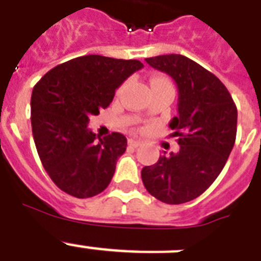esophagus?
Masks as SVG:
<instances>
[{
    "label": "esophagus",
    "instance_id": "esophagus-1",
    "mask_svg": "<svg viewBox=\"0 0 261 261\" xmlns=\"http://www.w3.org/2000/svg\"><path fill=\"white\" fill-rule=\"evenodd\" d=\"M142 144V142L140 140H137V139H128V146L131 147H138Z\"/></svg>",
    "mask_w": 261,
    "mask_h": 261
}]
</instances>
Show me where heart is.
Listing matches in <instances>:
<instances>
[{
	"label": "heart",
	"mask_w": 261,
	"mask_h": 261,
	"mask_svg": "<svg viewBox=\"0 0 261 261\" xmlns=\"http://www.w3.org/2000/svg\"><path fill=\"white\" fill-rule=\"evenodd\" d=\"M149 84H151V88L152 87H167V88H171V89H173V85H172L171 80H168L167 77H163V76L152 77V79H151V81H149Z\"/></svg>",
	"instance_id": "heart-1"
}]
</instances>
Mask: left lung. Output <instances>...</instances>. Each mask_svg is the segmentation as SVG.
<instances>
[{"mask_svg":"<svg viewBox=\"0 0 261 261\" xmlns=\"http://www.w3.org/2000/svg\"><path fill=\"white\" fill-rule=\"evenodd\" d=\"M146 62L177 84L178 115L169 127L180 148L144 167L142 180L162 202H189L214 182L227 162L237 138V105L218 77L187 56L171 54Z\"/></svg>","mask_w":261,"mask_h":261,"instance_id":"obj_1","label":"left lung"}]
</instances>
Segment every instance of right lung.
Masks as SVG:
<instances>
[{"mask_svg":"<svg viewBox=\"0 0 261 261\" xmlns=\"http://www.w3.org/2000/svg\"><path fill=\"white\" fill-rule=\"evenodd\" d=\"M139 60L87 55L52 68L31 94V127L36 151L54 184L77 198L97 196L108 188L127 139L121 133L98 138L88 128Z\"/></svg>","mask_w":261,"mask_h":261,"instance_id":"1","label":"right lung"}]
</instances>
